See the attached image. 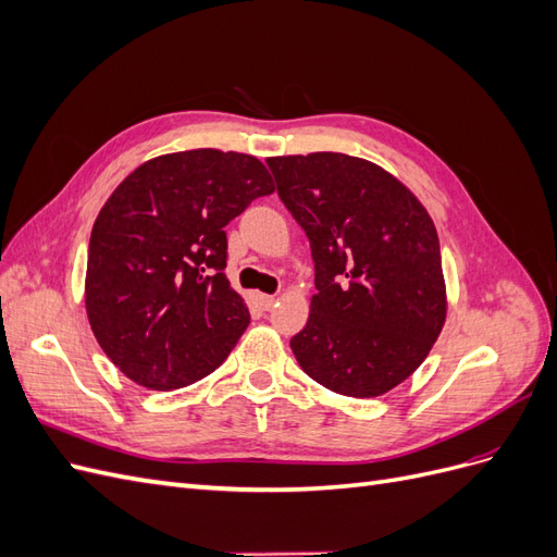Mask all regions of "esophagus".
<instances>
[{
	"mask_svg": "<svg viewBox=\"0 0 557 557\" xmlns=\"http://www.w3.org/2000/svg\"><path fill=\"white\" fill-rule=\"evenodd\" d=\"M258 299H260V307H262L264 311L272 309V307H274V301H276V297H274V295H260Z\"/></svg>",
	"mask_w": 557,
	"mask_h": 557,
	"instance_id": "1",
	"label": "esophagus"
}]
</instances>
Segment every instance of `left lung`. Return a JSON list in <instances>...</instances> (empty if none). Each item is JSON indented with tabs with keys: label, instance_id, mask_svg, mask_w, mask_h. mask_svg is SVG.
I'll return each mask as SVG.
<instances>
[{
	"label": "left lung",
	"instance_id": "left-lung-1",
	"mask_svg": "<svg viewBox=\"0 0 557 557\" xmlns=\"http://www.w3.org/2000/svg\"><path fill=\"white\" fill-rule=\"evenodd\" d=\"M307 232L315 295L290 339L299 367L346 397H379L423 364L446 320L440 237L416 195L344 153L269 158Z\"/></svg>",
	"mask_w": 557,
	"mask_h": 557
}]
</instances>
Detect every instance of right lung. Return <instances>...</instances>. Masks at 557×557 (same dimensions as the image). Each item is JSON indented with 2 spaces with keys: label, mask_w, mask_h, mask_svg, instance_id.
<instances>
[{
  "label": "right lung",
  "mask_w": 557,
  "mask_h": 557,
  "mask_svg": "<svg viewBox=\"0 0 557 557\" xmlns=\"http://www.w3.org/2000/svg\"><path fill=\"white\" fill-rule=\"evenodd\" d=\"M272 193L258 158L215 148L148 160L113 190L90 234L86 309L127 379L174 391L225 362L250 323L225 276V225Z\"/></svg>",
  "instance_id": "add662e5"
}]
</instances>
